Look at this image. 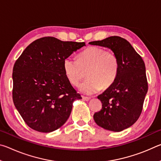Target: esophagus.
I'll use <instances>...</instances> for the list:
<instances>
[{"mask_svg":"<svg viewBox=\"0 0 161 161\" xmlns=\"http://www.w3.org/2000/svg\"><path fill=\"white\" fill-rule=\"evenodd\" d=\"M82 99L84 100V101H86V102H88V101L90 99V98L89 97H82Z\"/></svg>","mask_w":161,"mask_h":161,"instance_id":"esophagus-1","label":"esophagus"}]
</instances>
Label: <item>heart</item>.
Returning a JSON list of instances; mask_svg holds the SVG:
<instances>
[{
    "instance_id": "b5f03b06",
    "label": "heart",
    "mask_w": 161,
    "mask_h": 161,
    "mask_svg": "<svg viewBox=\"0 0 161 161\" xmlns=\"http://www.w3.org/2000/svg\"><path fill=\"white\" fill-rule=\"evenodd\" d=\"M64 75L73 85L77 84L86 72L85 80L78 89L85 94H93L101 88L107 89L116 80L119 71V61L112 51L98 47H89L79 54L77 61L68 57L63 61Z\"/></svg>"
}]
</instances>
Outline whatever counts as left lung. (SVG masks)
<instances>
[{
	"label": "left lung",
	"mask_w": 161,
	"mask_h": 161,
	"mask_svg": "<svg viewBox=\"0 0 161 161\" xmlns=\"http://www.w3.org/2000/svg\"><path fill=\"white\" fill-rule=\"evenodd\" d=\"M89 45L107 47L119 58V71L116 80L97 97L102 108L94 114L100 127L119 132L137 121L143 109L148 92L145 63L131 45L119 36H111Z\"/></svg>",
	"instance_id": "8db88e82"
}]
</instances>
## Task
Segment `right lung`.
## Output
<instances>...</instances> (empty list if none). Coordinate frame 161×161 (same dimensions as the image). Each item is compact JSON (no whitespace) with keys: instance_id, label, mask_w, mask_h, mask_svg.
<instances>
[{"instance_id":"add662e5","label":"right lung","mask_w":161,"mask_h":161,"mask_svg":"<svg viewBox=\"0 0 161 161\" xmlns=\"http://www.w3.org/2000/svg\"><path fill=\"white\" fill-rule=\"evenodd\" d=\"M85 42H64L53 37L35 40L23 52L13 69V100L26 124L50 133L69 118L73 102L81 95L63 70L64 59Z\"/></svg>"}]
</instances>
